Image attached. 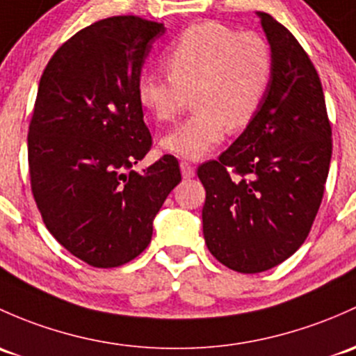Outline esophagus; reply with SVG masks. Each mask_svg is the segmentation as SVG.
Returning a JSON list of instances; mask_svg holds the SVG:
<instances>
[{
  "label": "esophagus",
  "instance_id": "esophagus-1",
  "mask_svg": "<svg viewBox=\"0 0 356 356\" xmlns=\"http://www.w3.org/2000/svg\"><path fill=\"white\" fill-rule=\"evenodd\" d=\"M181 172H182V177H184V179L194 177V174H196L194 167L191 165L189 162H186V160H182V162H181Z\"/></svg>",
  "mask_w": 356,
  "mask_h": 356
}]
</instances>
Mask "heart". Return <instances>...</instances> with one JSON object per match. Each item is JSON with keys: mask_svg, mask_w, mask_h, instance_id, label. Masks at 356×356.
<instances>
[{"mask_svg": "<svg viewBox=\"0 0 356 356\" xmlns=\"http://www.w3.org/2000/svg\"><path fill=\"white\" fill-rule=\"evenodd\" d=\"M168 76L143 71L136 97L159 122L174 121L193 95V114L160 141L182 159H203L227 131H242L256 119L275 73V56L261 33L218 22L191 25L163 56Z\"/></svg>", "mask_w": 356, "mask_h": 356, "instance_id": "1", "label": "heart"}]
</instances>
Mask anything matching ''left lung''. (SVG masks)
Returning a JSON list of instances; mask_svg holds the SVG:
<instances>
[{
	"label": "left lung",
	"instance_id": "1",
	"mask_svg": "<svg viewBox=\"0 0 356 356\" xmlns=\"http://www.w3.org/2000/svg\"><path fill=\"white\" fill-rule=\"evenodd\" d=\"M275 56L259 114L218 160L197 168L203 234L227 268L278 266L309 235L324 196L332 140L321 78L293 33L257 11Z\"/></svg>",
	"mask_w": 356,
	"mask_h": 356
}]
</instances>
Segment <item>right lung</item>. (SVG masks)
<instances>
[{
	"label": "right lung",
	"instance_id": "obj_1",
	"mask_svg": "<svg viewBox=\"0 0 356 356\" xmlns=\"http://www.w3.org/2000/svg\"><path fill=\"white\" fill-rule=\"evenodd\" d=\"M163 24L104 18L47 63L29 126L33 200L52 237L93 268H118L147 249L153 218L181 182L175 156L134 172L152 148L136 81Z\"/></svg>",
	"mask_w": 356,
	"mask_h": 356
}]
</instances>
